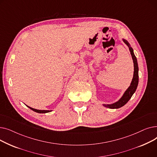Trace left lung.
I'll return each mask as SVG.
<instances>
[{
  "label": "left lung",
  "instance_id": "obj_1",
  "mask_svg": "<svg viewBox=\"0 0 157 157\" xmlns=\"http://www.w3.org/2000/svg\"><path fill=\"white\" fill-rule=\"evenodd\" d=\"M123 41L128 46L129 50L130 52V54L132 55V58L133 62H134V76H133L132 80V82L130 83V85L125 92V93L123 94V96L121 97V98L118 101L111 104H103L104 107H106V108H108L110 109H118L123 106L125 104H126L127 102L130 99L132 96L133 94L135 93L138 85V83H139V74H138L139 67H138L137 59L134 53V50L133 49L131 48L130 44L128 43V42L127 40L123 39Z\"/></svg>",
  "mask_w": 157,
  "mask_h": 157
}]
</instances>
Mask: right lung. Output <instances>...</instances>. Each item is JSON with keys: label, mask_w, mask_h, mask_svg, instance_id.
Masks as SVG:
<instances>
[{"label": "right lung", "mask_w": 157, "mask_h": 157, "mask_svg": "<svg viewBox=\"0 0 157 157\" xmlns=\"http://www.w3.org/2000/svg\"><path fill=\"white\" fill-rule=\"evenodd\" d=\"M27 106L28 107V108H29L30 109H32V111H35L36 113H49V112L52 111V110H39V109H34L32 108H30V107H29L28 105H27Z\"/></svg>", "instance_id": "add662e5"}]
</instances>
